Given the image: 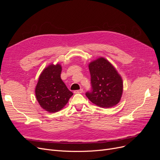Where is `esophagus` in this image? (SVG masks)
<instances>
[{
  "mask_svg": "<svg viewBox=\"0 0 160 160\" xmlns=\"http://www.w3.org/2000/svg\"><path fill=\"white\" fill-rule=\"evenodd\" d=\"M83 90L82 89H79V90L74 91V93H83Z\"/></svg>",
  "mask_w": 160,
  "mask_h": 160,
  "instance_id": "34e87169",
  "label": "esophagus"
}]
</instances>
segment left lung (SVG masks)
Returning <instances> with one entry per match:
<instances>
[{
	"label": "left lung",
	"mask_w": 160,
	"mask_h": 160,
	"mask_svg": "<svg viewBox=\"0 0 160 160\" xmlns=\"http://www.w3.org/2000/svg\"><path fill=\"white\" fill-rule=\"evenodd\" d=\"M92 91L86 96L95 105L110 108L117 105L123 93V80L118 71L109 61L99 57L89 62Z\"/></svg>",
	"instance_id": "8db88e82"
}]
</instances>
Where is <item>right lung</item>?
Returning a JSON list of instances; mask_svg holds the SVG:
<instances>
[{
  "instance_id": "1",
  "label": "right lung",
  "mask_w": 160,
  "mask_h": 160,
  "mask_svg": "<svg viewBox=\"0 0 160 160\" xmlns=\"http://www.w3.org/2000/svg\"><path fill=\"white\" fill-rule=\"evenodd\" d=\"M62 67L51 64L42 70L35 88L37 100L41 107L49 113L63 108L73 95L61 78Z\"/></svg>"
}]
</instances>
